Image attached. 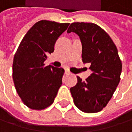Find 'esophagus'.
Returning <instances> with one entry per match:
<instances>
[{
    "label": "esophagus",
    "mask_w": 132,
    "mask_h": 132,
    "mask_svg": "<svg viewBox=\"0 0 132 132\" xmlns=\"http://www.w3.org/2000/svg\"><path fill=\"white\" fill-rule=\"evenodd\" d=\"M65 74L66 75H69V74H71V72L68 69H65Z\"/></svg>",
    "instance_id": "obj_1"
}]
</instances>
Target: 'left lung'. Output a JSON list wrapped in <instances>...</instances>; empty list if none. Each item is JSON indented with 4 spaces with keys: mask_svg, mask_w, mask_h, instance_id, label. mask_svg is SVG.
Segmentation results:
<instances>
[{
    "mask_svg": "<svg viewBox=\"0 0 132 132\" xmlns=\"http://www.w3.org/2000/svg\"><path fill=\"white\" fill-rule=\"evenodd\" d=\"M75 33L82 44V60L89 63L92 74L70 88L76 107L85 113L102 111L117 89L120 81L122 62L111 38L93 23L74 22L67 33Z\"/></svg>",
    "mask_w": 132,
    "mask_h": 132,
    "instance_id": "left-lung-1",
    "label": "left lung"
}]
</instances>
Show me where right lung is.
Instances as JSON below:
<instances>
[{"label":"right lung","instance_id":"1","mask_svg":"<svg viewBox=\"0 0 132 132\" xmlns=\"http://www.w3.org/2000/svg\"><path fill=\"white\" fill-rule=\"evenodd\" d=\"M69 25L42 20L36 22L22 39L12 64V78L24 104L43 110L54 101L62 85L63 68L45 66L48 54L54 52L58 37Z\"/></svg>","mask_w":132,"mask_h":132}]
</instances>
